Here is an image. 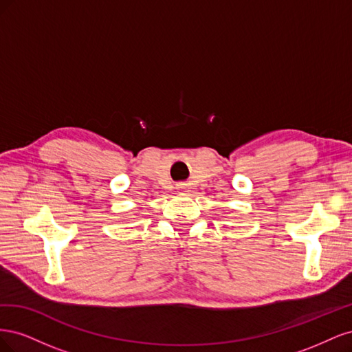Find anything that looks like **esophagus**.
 Masks as SVG:
<instances>
[{
    "mask_svg": "<svg viewBox=\"0 0 352 352\" xmlns=\"http://www.w3.org/2000/svg\"><path fill=\"white\" fill-rule=\"evenodd\" d=\"M177 189L180 190V192H185V190H186V185H185V184H180V185H177Z\"/></svg>",
    "mask_w": 352,
    "mask_h": 352,
    "instance_id": "1",
    "label": "esophagus"
}]
</instances>
